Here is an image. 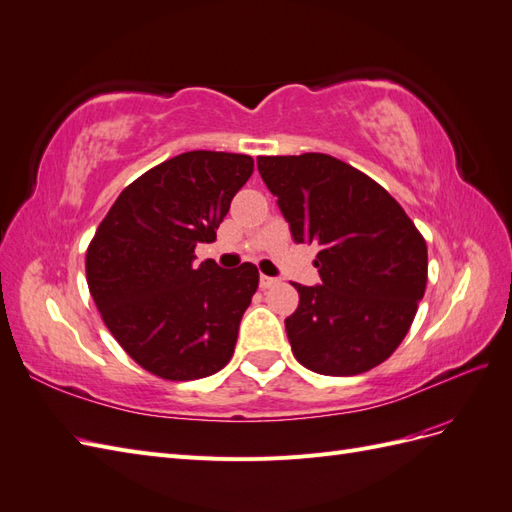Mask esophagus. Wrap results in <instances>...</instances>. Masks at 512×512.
<instances>
[{"mask_svg": "<svg viewBox=\"0 0 512 512\" xmlns=\"http://www.w3.org/2000/svg\"><path fill=\"white\" fill-rule=\"evenodd\" d=\"M275 284V278H269V275H260V288H271Z\"/></svg>", "mask_w": 512, "mask_h": 512, "instance_id": "34e87169", "label": "esophagus"}]
</instances>
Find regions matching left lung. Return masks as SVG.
<instances>
[{
  "label": "left lung",
  "instance_id": "8db88e82",
  "mask_svg": "<svg viewBox=\"0 0 512 512\" xmlns=\"http://www.w3.org/2000/svg\"><path fill=\"white\" fill-rule=\"evenodd\" d=\"M258 172L297 243L321 247V284H293L286 334L301 366L351 377L385 362L416 319L428 278L426 241L388 191L323 153L258 157Z\"/></svg>",
  "mask_w": 512,
  "mask_h": 512
}]
</instances>
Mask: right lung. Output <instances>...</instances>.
Segmentation results:
<instances>
[{
    "label": "right lung",
    "mask_w": 512,
    "mask_h": 512,
    "mask_svg": "<svg viewBox=\"0 0 512 512\" xmlns=\"http://www.w3.org/2000/svg\"><path fill=\"white\" fill-rule=\"evenodd\" d=\"M254 172L250 155L191 150L124 187L86 252V280L101 319L150 375L193 381L234 353L258 269L193 262L213 243L230 202Z\"/></svg>",
    "instance_id": "obj_1"
}]
</instances>
